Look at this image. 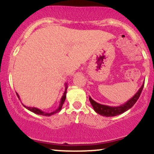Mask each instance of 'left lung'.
Instances as JSON below:
<instances>
[{
  "mask_svg": "<svg viewBox=\"0 0 154 154\" xmlns=\"http://www.w3.org/2000/svg\"><path fill=\"white\" fill-rule=\"evenodd\" d=\"M143 87L144 82L143 85L141 86V87L137 91V93L131 98H130L128 101L125 102L123 105L118 106H110L103 105V104L98 103L96 101H95L90 96L89 97V100H90V103L92 104V107H93L94 110L95 111L96 113L105 117L117 116V115L123 114V112L128 111L134 105L135 103H136L137 100L139 99V97H140V95H141V92L143 91Z\"/></svg>",
  "mask_w": 154,
  "mask_h": 154,
  "instance_id": "1",
  "label": "left lung"
}]
</instances>
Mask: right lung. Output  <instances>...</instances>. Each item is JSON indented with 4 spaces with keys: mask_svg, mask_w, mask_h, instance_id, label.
<instances>
[{
    "mask_svg": "<svg viewBox=\"0 0 154 154\" xmlns=\"http://www.w3.org/2000/svg\"><path fill=\"white\" fill-rule=\"evenodd\" d=\"M67 89V83H65V90H64V93H63V95H62V98H61V100H60V102H59V107H58V108L55 111H54V112H43V111H42L41 109H39L36 108V107H29V106H25L24 104H23V105L24 106L26 107V108L28 110L31 111V112H34V113L37 114V115H43V116H51V115H54V114H57V113H58V112H59L61 111V109H62V106H63V104L64 103V101H65V99H66ZM16 94H17L18 98L20 99L19 95H18L17 92H16Z\"/></svg>",
    "mask_w": 154,
    "mask_h": 154,
    "instance_id": "add662e5",
    "label": "right lung"
}]
</instances>
